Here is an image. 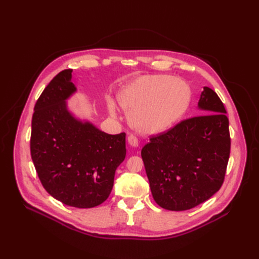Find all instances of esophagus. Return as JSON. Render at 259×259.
<instances>
[{
	"mask_svg": "<svg viewBox=\"0 0 259 259\" xmlns=\"http://www.w3.org/2000/svg\"><path fill=\"white\" fill-rule=\"evenodd\" d=\"M128 144L133 148H138L139 147V140L135 138L134 135H129V137H128Z\"/></svg>",
	"mask_w": 259,
	"mask_h": 259,
	"instance_id": "obj_1",
	"label": "esophagus"
}]
</instances>
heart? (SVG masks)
Instances as JSON below:
<instances>
[{"label": "heart", "instance_id": "1", "mask_svg": "<svg viewBox=\"0 0 259 259\" xmlns=\"http://www.w3.org/2000/svg\"><path fill=\"white\" fill-rule=\"evenodd\" d=\"M191 99L188 84L169 75H143L121 87L116 93L119 107L128 113L130 126L141 134L166 132L186 112ZM108 111L115 115L112 99L106 101Z\"/></svg>", "mask_w": 259, "mask_h": 259}]
</instances>
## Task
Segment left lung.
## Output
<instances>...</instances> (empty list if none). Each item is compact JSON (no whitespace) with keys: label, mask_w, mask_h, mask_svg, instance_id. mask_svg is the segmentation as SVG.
<instances>
[{"label":"left lung","mask_w":259,"mask_h":259,"mask_svg":"<svg viewBox=\"0 0 259 259\" xmlns=\"http://www.w3.org/2000/svg\"><path fill=\"white\" fill-rule=\"evenodd\" d=\"M197 108L202 115L183 120L142 149L152 196L166 210L192 209L224 183L231 147L227 111L209 87Z\"/></svg>","instance_id":"obj_1"}]
</instances>
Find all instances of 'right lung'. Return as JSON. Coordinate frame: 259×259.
Masks as SVG:
<instances>
[{
  "label": "right lung",
  "instance_id": "right-lung-1",
  "mask_svg": "<svg viewBox=\"0 0 259 259\" xmlns=\"http://www.w3.org/2000/svg\"><path fill=\"white\" fill-rule=\"evenodd\" d=\"M71 72L54 76L38 98L30 152L46 191L67 206L86 209L110 194L115 170L126 157V133H105L70 111L67 101L77 91Z\"/></svg>",
  "mask_w": 259,
  "mask_h": 259
}]
</instances>
